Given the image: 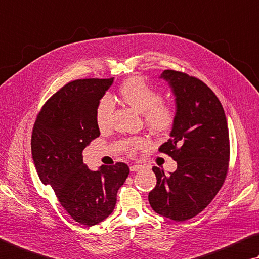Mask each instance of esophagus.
Returning a JSON list of instances; mask_svg holds the SVG:
<instances>
[{
	"label": "esophagus",
	"instance_id": "obj_1",
	"mask_svg": "<svg viewBox=\"0 0 259 259\" xmlns=\"http://www.w3.org/2000/svg\"><path fill=\"white\" fill-rule=\"evenodd\" d=\"M142 168H143L142 165H131V166H130V171H131V172H136V171L142 170Z\"/></svg>",
	"mask_w": 259,
	"mask_h": 259
}]
</instances>
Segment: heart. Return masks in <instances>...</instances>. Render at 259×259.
I'll return each mask as SVG.
<instances>
[{
	"mask_svg": "<svg viewBox=\"0 0 259 259\" xmlns=\"http://www.w3.org/2000/svg\"><path fill=\"white\" fill-rule=\"evenodd\" d=\"M119 96L124 104L143 113L146 125L154 133H165L175 124V107L162 103L161 94L150 87L142 77L135 76L126 79L119 88ZM113 109V103L110 98H102L96 109V123L98 128L105 129L109 126ZM125 144L130 150H135L146 147L147 140L145 138H136L126 140Z\"/></svg>",
	"mask_w": 259,
	"mask_h": 259,
	"instance_id": "heart-1",
	"label": "heart"
}]
</instances>
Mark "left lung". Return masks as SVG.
Listing matches in <instances>:
<instances>
[{"instance_id":"8db88e82","label":"left lung","mask_w":259,"mask_h":259,"mask_svg":"<svg viewBox=\"0 0 259 259\" xmlns=\"http://www.w3.org/2000/svg\"><path fill=\"white\" fill-rule=\"evenodd\" d=\"M175 96L176 120L170 139L159 147L177 162L166 176L154 166L156 187L149 192L152 208L178 222L189 220L207 207L222 187L228 172L230 145L222 104L209 87L186 73L164 70Z\"/></svg>"}]
</instances>
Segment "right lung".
<instances>
[{"label":"right lung","instance_id":"add662e5","mask_svg":"<svg viewBox=\"0 0 259 259\" xmlns=\"http://www.w3.org/2000/svg\"><path fill=\"white\" fill-rule=\"evenodd\" d=\"M113 83L80 79L65 84L45 103L31 136V155L40 181L50 185L76 222L92 227L112 214L116 194L129 176L124 163L88 168L82 150L100 136L96 109Z\"/></svg>","mask_w":259,"mask_h":259}]
</instances>
